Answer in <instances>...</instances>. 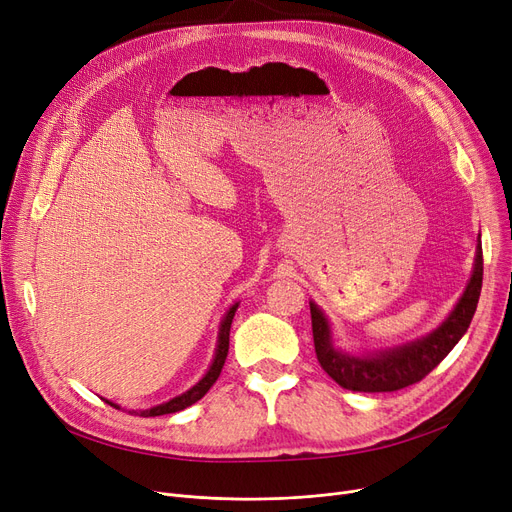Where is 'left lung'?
Here are the masks:
<instances>
[{"mask_svg":"<svg viewBox=\"0 0 512 512\" xmlns=\"http://www.w3.org/2000/svg\"><path fill=\"white\" fill-rule=\"evenodd\" d=\"M483 278L481 236L477 240L471 278L463 294L444 317L442 324L429 334L411 342L380 351H346L336 344L332 321L315 301H309L313 321V342L319 365L330 378L353 392H394L417 384L452 351L473 319Z\"/></svg>","mask_w":512,"mask_h":512,"instance_id":"8db88e82","label":"left lung"}]
</instances>
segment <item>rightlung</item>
I'll use <instances>...</instances> for the list:
<instances>
[{"label":"right lung","instance_id":"right-lung-1","mask_svg":"<svg viewBox=\"0 0 512 512\" xmlns=\"http://www.w3.org/2000/svg\"><path fill=\"white\" fill-rule=\"evenodd\" d=\"M238 305H240V301L232 303V305L228 307V311L224 313V317H222V321H220L218 342H215L213 359H211L207 371L203 373V378H201L195 386H191L186 392H182V394H178V396H174V398H170V400H166V402H161V405H155V407H149V409H132V411H128V413L141 415V417H157V415H168V413L182 411V409H186V407L195 405L197 400H201V398L207 394V390L215 384V380L220 378L222 367H224V363H226L228 346H230V326H232V319H234V313H236ZM103 400H105V398H103ZM105 402H107V405L116 407V409H122V407L118 405V402H112V400H105Z\"/></svg>","mask_w":512,"mask_h":512}]
</instances>
